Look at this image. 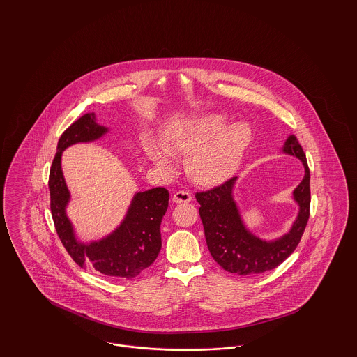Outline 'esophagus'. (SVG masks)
Instances as JSON below:
<instances>
[{
  "instance_id": "obj_1",
  "label": "esophagus",
  "mask_w": 357,
  "mask_h": 357,
  "mask_svg": "<svg viewBox=\"0 0 357 357\" xmlns=\"http://www.w3.org/2000/svg\"><path fill=\"white\" fill-rule=\"evenodd\" d=\"M191 199H192V197L187 191H176L172 195V202L174 204H188V202H191Z\"/></svg>"
}]
</instances>
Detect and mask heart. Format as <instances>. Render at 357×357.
I'll return each instance as SVG.
<instances>
[{"instance_id": "1", "label": "heart", "mask_w": 357, "mask_h": 357, "mask_svg": "<svg viewBox=\"0 0 357 357\" xmlns=\"http://www.w3.org/2000/svg\"><path fill=\"white\" fill-rule=\"evenodd\" d=\"M222 114H207L191 123L171 128L162 146L144 142L147 158L160 170L174 169L171 155L187 156L188 176L197 185H222L237 171L252 142V128L245 121L227 126Z\"/></svg>"}]
</instances>
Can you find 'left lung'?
I'll list each match as a JSON object with an SVG mask.
<instances>
[{"label":"left lung","mask_w":357,"mask_h":357,"mask_svg":"<svg viewBox=\"0 0 357 357\" xmlns=\"http://www.w3.org/2000/svg\"><path fill=\"white\" fill-rule=\"evenodd\" d=\"M281 151L297 158L304 166V178L291 192L293 201L298 206L297 217L282 236L265 239L246 226L234 198L238 178L195 195L201 204L199 215L207 248L217 264L227 272L253 275L272 271L294 252L304 234L310 206V174L305 153L296 135L288 136Z\"/></svg>","instance_id":"1"}]
</instances>
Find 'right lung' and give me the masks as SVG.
<instances>
[{"label": "right lung", "mask_w": 357, "mask_h": 357, "mask_svg": "<svg viewBox=\"0 0 357 357\" xmlns=\"http://www.w3.org/2000/svg\"><path fill=\"white\" fill-rule=\"evenodd\" d=\"M108 132L109 128L99 124L95 114H85L59 139L50 172L52 218L64 248L79 266L130 280L147 269L160 252V222L169 207V191L165 187L136 191L124 218L99 239L82 241L67 215L70 192L61 169L63 151L77 143L96 142Z\"/></svg>", "instance_id": "obj_1"}]
</instances>
